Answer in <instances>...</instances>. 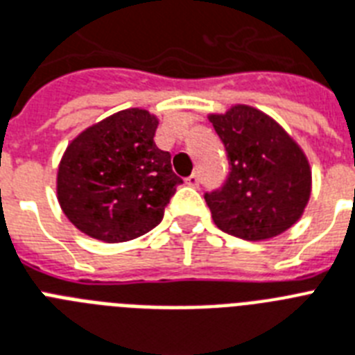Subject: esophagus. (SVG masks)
Masks as SVG:
<instances>
[{"label": "esophagus", "instance_id": "34e87169", "mask_svg": "<svg viewBox=\"0 0 355 355\" xmlns=\"http://www.w3.org/2000/svg\"><path fill=\"white\" fill-rule=\"evenodd\" d=\"M184 184H189V187H199V175L196 174H192V175H189V178H187V180H184Z\"/></svg>", "mask_w": 355, "mask_h": 355}]
</instances>
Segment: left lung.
Wrapping results in <instances>:
<instances>
[{
  "mask_svg": "<svg viewBox=\"0 0 355 355\" xmlns=\"http://www.w3.org/2000/svg\"><path fill=\"white\" fill-rule=\"evenodd\" d=\"M228 157V178L205 194L216 227L247 241L288 230L303 216L312 171L301 146L270 116L248 105L210 114Z\"/></svg>",
  "mask_w": 355,
  "mask_h": 355,
  "instance_id": "left-lung-1",
  "label": "left lung"
}]
</instances>
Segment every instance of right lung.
Instances as JSON below:
<instances>
[{
  "mask_svg": "<svg viewBox=\"0 0 355 355\" xmlns=\"http://www.w3.org/2000/svg\"><path fill=\"white\" fill-rule=\"evenodd\" d=\"M154 114L127 108L85 128L58 166V201L69 221L87 236L123 243L150 232L181 178L171 154L154 143Z\"/></svg>",
  "mask_w": 355,
  "mask_h": 355,
  "instance_id": "add662e5",
  "label": "right lung"
}]
</instances>
